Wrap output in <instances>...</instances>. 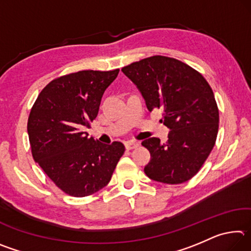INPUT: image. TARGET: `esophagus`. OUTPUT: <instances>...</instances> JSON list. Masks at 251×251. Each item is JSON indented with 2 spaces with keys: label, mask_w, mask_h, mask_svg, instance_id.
Listing matches in <instances>:
<instances>
[{
  "label": "esophagus",
  "mask_w": 251,
  "mask_h": 251,
  "mask_svg": "<svg viewBox=\"0 0 251 251\" xmlns=\"http://www.w3.org/2000/svg\"><path fill=\"white\" fill-rule=\"evenodd\" d=\"M125 146H126V150H134V148H137L138 146H139V143L138 142H127L126 144H125Z\"/></svg>",
  "instance_id": "obj_1"
}]
</instances>
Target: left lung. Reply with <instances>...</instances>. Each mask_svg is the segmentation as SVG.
I'll list each match as a JSON object with an SVG mask.
<instances>
[{"mask_svg":"<svg viewBox=\"0 0 251 251\" xmlns=\"http://www.w3.org/2000/svg\"><path fill=\"white\" fill-rule=\"evenodd\" d=\"M145 99L148 110H164L171 131L166 143H142L151 152L144 172L152 180L175 185L189 180L209 156L219 127V110L205 77L176 58L155 55L122 69Z\"/></svg>","mask_w":251,"mask_h":251,"instance_id":"left-lung-1","label":"left lung"}]
</instances>
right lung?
I'll list each match as a JSON object with an SVG mask.
<instances>
[{
    "label": "right lung",
    "mask_w": 251,
    "mask_h": 251,
    "mask_svg": "<svg viewBox=\"0 0 251 251\" xmlns=\"http://www.w3.org/2000/svg\"><path fill=\"white\" fill-rule=\"evenodd\" d=\"M118 72L79 71L55 78L29 113L33 158L70 196H90L107 185L125 151L121 142L105 145L84 131L96 118L101 96Z\"/></svg>",
    "instance_id": "1"
}]
</instances>
